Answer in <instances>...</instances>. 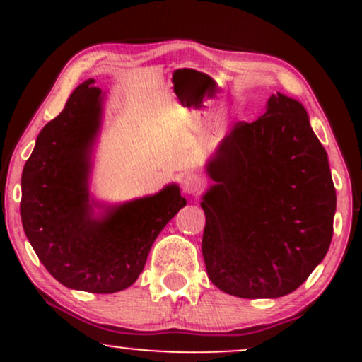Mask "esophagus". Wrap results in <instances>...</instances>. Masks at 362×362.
Here are the masks:
<instances>
[{"mask_svg":"<svg viewBox=\"0 0 362 362\" xmlns=\"http://www.w3.org/2000/svg\"><path fill=\"white\" fill-rule=\"evenodd\" d=\"M202 187H204V178L199 175V173H187L184 180H182V189L187 194H199L202 190Z\"/></svg>","mask_w":362,"mask_h":362,"instance_id":"obj_1","label":"esophagus"}]
</instances>
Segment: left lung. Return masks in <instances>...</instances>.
<instances>
[{
  "label": "left lung",
  "instance_id": "left-lung-1",
  "mask_svg": "<svg viewBox=\"0 0 362 362\" xmlns=\"http://www.w3.org/2000/svg\"><path fill=\"white\" fill-rule=\"evenodd\" d=\"M207 172L202 255L214 286L247 300L279 298L308 279L334 235L335 187L325 148L300 102L277 93L236 122Z\"/></svg>",
  "mask_w": 362,
  "mask_h": 362
}]
</instances>
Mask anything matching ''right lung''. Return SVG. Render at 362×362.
<instances>
[{"label": "right lung", "instance_id": "add662e5", "mask_svg": "<svg viewBox=\"0 0 362 362\" xmlns=\"http://www.w3.org/2000/svg\"><path fill=\"white\" fill-rule=\"evenodd\" d=\"M86 80L39 132L22 173L20 214L28 242L66 288L109 294L129 288L165 224L187 204L175 185L90 216L88 153L100 126L102 90Z\"/></svg>", "mask_w": 362, "mask_h": 362}]
</instances>
